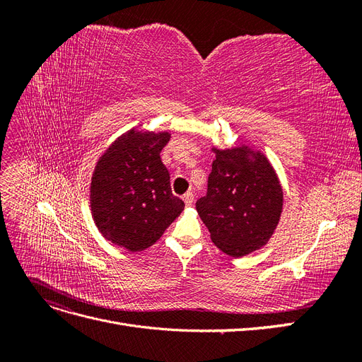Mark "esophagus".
I'll return each mask as SVG.
<instances>
[{"mask_svg": "<svg viewBox=\"0 0 362 362\" xmlns=\"http://www.w3.org/2000/svg\"><path fill=\"white\" fill-rule=\"evenodd\" d=\"M182 199H184V202H185V205H193V201H194V194L192 193V192H187L185 193L184 196H182Z\"/></svg>", "mask_w": 362, "mask_h": 362, "instance_id": "1", "label": "esophagus"}]
</instances>
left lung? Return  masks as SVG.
I'll list each match as a JSON object with an SVG mask.
<instances>
[{
	"label": "left lung",
	"mask_w": 362,
	"mask_h": 362,
	"mask_svg": "<svg viewBox=\"0 0 362 362\" xmlns=\"http://www.w3.org/2000/svg\"><path fill=\"white\" fill-rule=\"evenodd\" d=\"M249 151L216 149L206 193L196 202L213 243L231 257L264 246L282 211V189L275 170L259 152L250 160Z\"/></svg>",
	"instance_id": "left-lung-1"
}]
</instances>
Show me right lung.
Wrapping results in <instances>:
<instances>
[{"instance_id":"right-lung-1","label":"right lung","mask_w":362,"mask_h":362,"mask_svg":"<svg viewBox=\"0 0 362 362\" xmlns=\"http://www.w3.org/2000/svg\"><path fill=\"white\" fill-rule=\"evenodd\" d=\"M169 133L131 129L107 149L92 178V213L101 234L136 252L154 245L184 210L160 152Z\"/></svg>"}]
</instances>
